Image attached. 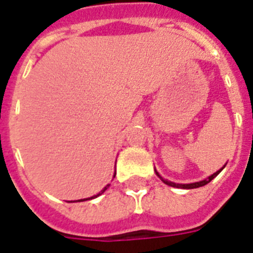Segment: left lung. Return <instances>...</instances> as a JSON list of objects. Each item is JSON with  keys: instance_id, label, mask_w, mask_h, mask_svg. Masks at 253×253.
Wrapping results in <instances>:
<instances>
[{"instance_id": "obj_1", "label": "left lung", "mask_w": 253, "mask_h": 253, "mask_svg": "<svg viewBox=\"0 0 253 253\" xmlns=\"http://www.w3.org/2000/svg\"><path fill=\"white\" fill-rule=\"evenodd\" d=\"M224 167H226V164L223 166V168H224ZM223 168H220L219 170H216L215 173H212L211 176L206 177L205 180L197 181V182H192V184H176V182H172V181H168V180H166V178H163V177L160 176L158 172H156V170H155V172H156V174H158L159 178H160V180H162L166 185H169V186H173V188H181V189H196V188H200V186H204V185L209 184V182H210L212 178H215V177L218 176L220 172H222V169H223Z\"/></svg>"}]
</instances>
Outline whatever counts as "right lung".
<instances>
[{"instance_id":"add662e5","label":"right lung","mask_w":253,"mask_h":253,"mask_svg":"<svg viewBox=\"0 0 253 253\" xmlns=\"http://www.w3.org/2000/svg\"><path fill=\"white\" fill-rule=\"evenodd\" d=\"M114 177H115V173H114ZM109 186H110V184H107L106 186H105V188H103L102 190H101V192L98 193V194H95V196H93V197H89V198H84V200H77V201H73V202H83V201H87V200H93V198H97V197H98V196H101V194H102V193L105 192V190H106V189L109 188ZM71 202H72V201H71Z\"/></svg>"}]
</instances>
